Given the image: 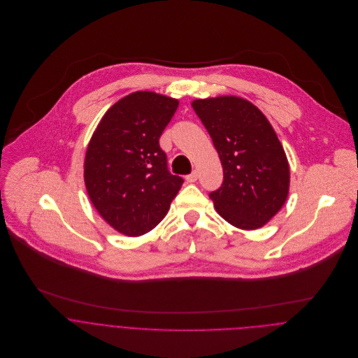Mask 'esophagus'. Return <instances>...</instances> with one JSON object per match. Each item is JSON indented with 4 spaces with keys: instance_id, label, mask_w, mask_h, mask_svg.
I'll return each mask as SVG.
<instances>
[{
    "instance_id": "esophagus-1",
    "label": "esophagus",
    "mask_w": 358,
    "mask_h": 358,
    "mask_svg": "<svg viewBox=\"0 0 358 358\" xmlns=\"http://www.w3.org/2000/svg\"><path fill=\"white\" fill-rule=\"evenodd\" d=\"M197 179H199V173H197L196 171H194V172H192L190 175H187V176H186V182H187V183H194Z\"/></svg>"
}]
</instances>
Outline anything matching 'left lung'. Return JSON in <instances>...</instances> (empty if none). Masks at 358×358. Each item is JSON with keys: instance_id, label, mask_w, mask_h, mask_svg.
Segmentation results:
<instances>
[{"instance_id": "left-lung-1", "label": "left lung", "mask_w": 358, "mask_h": 358, "mask_svg": "<svg viewBox=\"0 0 358 358\" xmlns=\"http://www.w3.org/2000/svg\"><path fill=\"white\" fill-rule=\"evenodd\" d=\"M223 166L220 189L209 193L216 212L243 230L263 227L285 204L289 164L271 124L254 103L240 96L196 99Z\"/></svg>"}]
</instances>
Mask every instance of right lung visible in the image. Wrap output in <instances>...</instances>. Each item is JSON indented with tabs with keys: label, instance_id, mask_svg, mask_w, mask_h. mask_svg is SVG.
I'll return each instance as SVG.
<instances>
[{
	"label": "right lung",
	"instance_id": "right-lung-1",
	"mask_svg": "<svg viewBox=\"0 0 358 358\" xmlns=\"http://www.w3.org/2000/svg\"><path fill=\"white\" fill-rule=\"evenodd\" d=\"M179 101L136 91L114 103L85 153L84 182L91 203L118 233L138 237L165 217L183 179L169 173L159 136Z\"/></svg>",
	"mask_w": 358,
	"mask_h": 358
}]
</instances>
